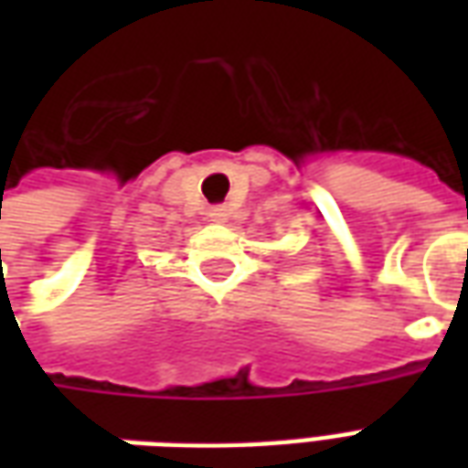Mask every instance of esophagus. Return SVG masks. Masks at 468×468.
I'll return each instance as SVG.
<instances>
[{
  "label": "esophagus",
  "mask_w": 468,
  "mask_h": 468,
  "mask_svg": "<svg viewBox=\"0 0 468 468\" xmlns=\"http://www.w3.org/2000/svg\"><path fill=\"white\" fill-rule=\"evenodd\" d=\"M210 220H213V223H228V207H225V205H215V207H210Z\"/></svg>",
  "instance_id": "esophagus-1"
}]
</instances>
